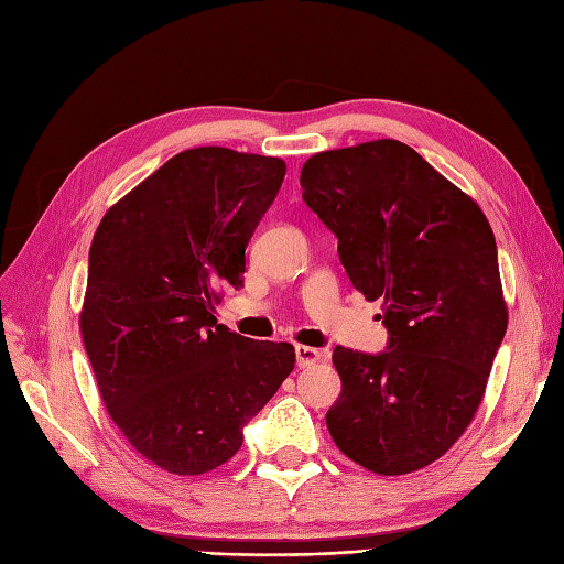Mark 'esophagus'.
I'll use <instances>...</instances> for the list:
<instances>
[{
    "label": "esophagus",
    "mask_w": 564,
    "mask_h": 564,
    "mask_svg": "<svg viewBox=\"0 0 564 564\" xmlns=\"http://www.w3.org/2000/svg\"><path fill=\"white\" fill-rule=\"evenodd\" d=\"M322 357V352L317 348L311 346H296V362L299 367H313Z\"/></svg>",
    "instance_id": "obj_1"
}]
</instances>
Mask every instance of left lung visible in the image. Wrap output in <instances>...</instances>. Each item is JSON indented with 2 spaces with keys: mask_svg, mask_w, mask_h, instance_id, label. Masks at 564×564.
I'll return each mask as SVG.
<instances>
[{
  "mask_svg": "<svg viewBox=\"0 0 564 564\" xmlns=\"http://www.w3.org/2000/svg\"><path fill=\"white\" fill-rule=\"evenodd\" d=\"M301 187L338 237L352 286L383 303L390 332L379 355L336 346L340 395L327 429L371 473L425 468L470 425L508 327L489 220L392 139L317 152Z\"/></svg>",
  "mask_w": 564,
  "mask_h": 564,
  "instance_id": "1",
  "label": "left lung"
}]
</instances>
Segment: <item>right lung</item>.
I'll return each instance as SVG.
<instances>
[{
    "label": "right lung",
    "mask_w": 564,
    "mask_h": 564,
    "mask_svg": "<svg viewBox=\"0 0 564 564\" xmlns=\"http://www.w3.org/2000/svg\"><path fill=\"white\" fill-rule=\"evenodd\" d=\"M286 174L280 158L183 150L100 218L79 332L110 419L174 475L224 466L296 365L292 344L216 324Z\"/></svg>",
    "instance_id": "right-lung-1"
}]
</instances>
